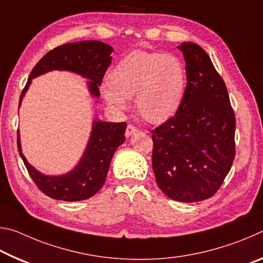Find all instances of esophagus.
<instances>
[{
  "instance_id": "34e87169",
  "label": "esophagus",
  "mask_w": 263,
  "mask_h": 263,
  "mask_svg": "<svg viewBox=\"0 0 263 263\" xmlns=\"http://www.w3.org/2000/svg\"><path fill=\"white\" fill-rule=\"evenodd\" d=\"M138 130H137V127L136 126H133V125H127V127H126V131H125V136L128 138V137H131L132 135H135V133L137 132Z\"/></svg>"
}]
</instances>
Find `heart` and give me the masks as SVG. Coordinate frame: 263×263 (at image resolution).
Segmentation results:
<instances>
[{"label": "heart", "instance_id": "heart-1", "mask_svg": "<svg viewBox=\"0 0 263 263\" xmlns=\"http://www.w3.org/2000/svg\"><path fill=\"white\" fill-rule=\"evenodd\" d=\"M102 95L115 110L124 111L128 99L145 121L161 124L179 112L185 92L183 62L171 53L136 50L111 69Z\"/></svg>", "mask_w": 263, "mask_h": 263}]
</instances>
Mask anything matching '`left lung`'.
<instances>
[{"mask_svg":"<svg viewBox=\"0 0 263 263\" xmlns=\"http://www.w3.org/2000/svg\"><path fill=\"white\" fill-rule=\"evenodd\" d=\"M186 87L174 117L152 131V166L159 188L174 201L210 198L235 155V117L225 82L208 53L182 43Z\"/></svg>","mask_w":263,"mask_h":263,"instance_id":"8db88e82","label":"left lung"}]
</instances>
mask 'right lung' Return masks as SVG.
<instances>
[{
	"instance_id": "right-lung-1",
	"label": "right lung",
	"mask_w": 263,
	"mask_h": 263,
	"mask_svg": "<svg viewBox=\"0 0 263 263\" xmlns=\"http://www.w3.org/2000/svg\"><path fill=\"white\" fill-rule=\"evenodd\" d=\"M114 48L99 41H83L65 44L46 53L34 66L20 99V108L32 79L52 70H66L89 80L88 90L91 96L100 97L101 86L106 69L111 64ZM126 123H109L95 119L87 147L77 166L62 175H46L31 166L21 146L20 130L17 147L22 160L35 185L48 197L66 202L90 198L103 186L111 159L116 149L125 141Z\"/></svg>"
}]
</instances>
